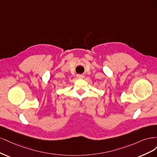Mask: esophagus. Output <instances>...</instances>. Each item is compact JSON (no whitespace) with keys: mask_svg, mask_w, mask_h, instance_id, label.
<instances>
[{"mask_svg":"<svg viewBox=\"0 0 157 157\" xmlns=\"http://www.w3.org/2000/svg\"><path fill=\"white\" fill-rule=\"evenodd\" d=\"M77 78L78 79H83L84 78V75L83 74H78L77 75Z\"/></svg>","mask_w":157,"mask_h":157,"instance_id":"obj_1","label":"esophagus"}]
</instances>
